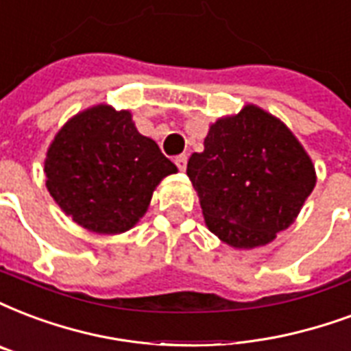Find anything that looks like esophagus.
<instances>
[{"label": "esophagus", "mask_w": 351, "mask_h": 351, "mask_svg": "<svg viewBox=\"0 0 351 351\" xmlns=\"http://www.w3.org/2000/svg\"><path fill=\"white\" fill-rule=\"evenodd\" d=\"M186 159H189V157H186L185 154L178 155V157H176V165H178V168L181 170V172H185L186 170Z\"/></svg>", "instance_id": "1"}]
</instances>
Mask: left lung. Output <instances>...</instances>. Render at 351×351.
Instances as JSON below:
<instances>
[{
  "mask_svg": "<svg viewBox=\"0 0 351 351\" xmlns=\"http://www.w3.org/2000/svg\"><path fill=\"white\" fill-rule=\"evenodd\" d=\"M186 176L205 223L233 247L265 246L296 220L316 183L313 160L285 123L246 105L210 125Z\"/></svg>",
  "mask_w": 351,
  "mask_h": 351,
  "instance_id": "1",
  "label": "left lung"
}]
</instances>
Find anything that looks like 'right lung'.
I'll return each instance as SVG.
<instances>
[{
    "mask_svg": "<svg viewBox=\"0 0 351 351\" xmlns=\"http://www.w3.org/2000/svg\"><path fill=\"white\" fill-rule=\"evenodd\" d=\"M46 186L73 222L99 235L135 226L160 179L178 172L129 110L96 105L64 123L47 149Z\"/></svg>",
    "mask_w": 351,
    "mask_h": 351,
    "instance_id": "1",
    "label": "right lung"
}]
</instances>
